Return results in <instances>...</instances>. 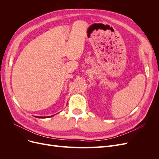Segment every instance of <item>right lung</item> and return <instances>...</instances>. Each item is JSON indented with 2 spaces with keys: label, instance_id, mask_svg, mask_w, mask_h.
Listing matches in <instances>:
<instances>
[{
  "label": "right lung",
  "instance_id": "1",
  "mask_svg": "<svg viewBox=\"0 0 159 159\" xmlns=\"http://www.w3.org/2000/svg\"><path fill=\"white\" fill-rule=\"evenodd\" d=\"M54 115H51V116H48V117H37L36 116V117H38V118H41V119H44V118H48V117H53Z\"/></svg>",
  "mask_w": 159,
  "mask_h": 159
}]
</instances>
